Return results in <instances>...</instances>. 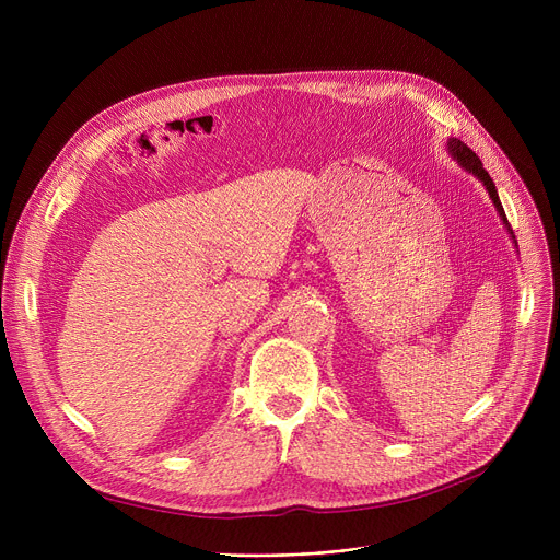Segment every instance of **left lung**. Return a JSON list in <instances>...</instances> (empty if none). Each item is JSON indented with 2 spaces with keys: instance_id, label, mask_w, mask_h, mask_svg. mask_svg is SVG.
Here are the masks:
<instances>
[{
  "instance_id": "1",
  "label": "left lung",
  "mask_w": 560,
  "mask_h": 560,
  "mask_svg": "<svg viewBox=\"0 0 560 560\" xmlns=\"http://www.w3.org/2000/svg\"><path fill=\"white\" fill-rule=\"evenodd\" d=\"M447 150H450V154H452V159L467 172V174H475L477 179L486 186V190H488V195H490V199H492V203H494V209H497V213H499V218H502V222H504V226L509 229V233H511V238H513V243H515V235H513V229H511V224H509V220H506V213H504V206H502V201H499V195H497V188H494V182L490 179V174L483 170V163H481V159L469 150L467 144H463L458 138H450L447 140ZM515 247H517V243H515Z\"/></svg>"
}]
</instances>
